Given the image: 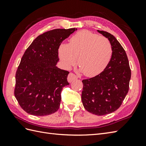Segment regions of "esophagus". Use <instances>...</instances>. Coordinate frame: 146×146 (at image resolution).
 Wrapping results in <instances>:
<instances>
[{
	"mask_svg": "<svg viewBox=\"0 0 146 146\" xmlns=\"http://www.w3.org/2000/svg\"><path fill=\"white\" fill-rule=\"evenodd\" d=\"M77 78H78V77H77V76H76L75 74L70 73L68 76V82L71 83V82H73L74 80L76 79Z\"/></svg>",
	"mask_w": 146,
	"mask_h": 146,
	"instance_id": "1",
	"label": "esophagus"
}]
</instances>
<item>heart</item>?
Wrapping results in <instances>:
<instances>
[{
	"mask_svg": "<svg viewBox=\"0 0 146 146\" xmlns=\"http://www.w3.org/2000/svg\"><path fill=\"white\" fill-rule=\"evenodd\" d=\"M112 54L111 44L107 38L83 30L71 37L69 44H61L59 56L64 66L77 65L86 76H94L103 71Z\"/></svg>",
	"mask_w": 146,
	"mask_h": 146,
	"instance_id": "1",
	"label": "heart"
}]
</instances>
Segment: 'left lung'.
Masks as SVG:
<instances>
[{
	"label": "left lung",
	"instance_id": "1",
	"mask_svg": "<svg viewBox=\"0 0 146 146\" xmlns=\"http://www.w3.org/2000/svg\"><path fill=\"white\" fill-rule=\"evenodd\" d=\"M98 32L110 41L112 54L102 73L82 80V100L89 112L104 115L113 112L122 105L129 92L131 70L124 49L117 39L108 32Z\"/></svg>",
	"mask_w": 146,
	"mask_h": 146
}]
</instances>
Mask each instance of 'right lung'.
Returning a JSON list of instances; mask_svg holds the SVG:
<instances>
[{"label":"right lung","mask_w":146,"mask_h":146,"mask_svg":"<svg viewBox=\"0 0 146 146\" xmlns=\"http://www.w3.org/2000/svg\"><path fill=\"white\" fill-rule=\"evenodd\" d=\"M77 29H56L38 36L21 58L15 73L14 95L23 109L31 115L44 116L60 108L61 93L69 71L58 68V49Z\"/></svg>","instance_id":"add662e5"}]
</instances>
